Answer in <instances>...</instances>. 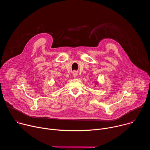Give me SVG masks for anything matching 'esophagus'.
Returning a JSON list of instances; mask_svg holds the SVG:
<instances>
[{
	"mask_svg": "<svg viewBox=\"0 0 150 150\" xmlns=\"http://www.w3.org/2000/svg\"><path fill=\"white\" fill-rule=\"evenodd\" d=\"M72 76H73V77H74V78H76L77 76H78V73H77L76 72H75V71L72 72Z\"/></svg>",
	"mask_w": 150,
	"mask_h": 150,
	"instance_id": "obj_1",
	"label": "esophagus"
}]
</instances>
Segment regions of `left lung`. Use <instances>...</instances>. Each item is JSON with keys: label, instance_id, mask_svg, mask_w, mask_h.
Masks as SVG:
<instances>
[{"label": "left lung", "instance_id": "obj_1", "mask_svg": "<svg viewBox=\"0 0 150 150\" xmlns=\"http://www.w3.org/2000/svg\"><path fill=\"white\" fill-rule=\"evenodd\" d=\"M95 84H96V85H98V81H96V82Z\"/></svg>", "mask_w": 150, "mask_h": 150}]
</instances>
